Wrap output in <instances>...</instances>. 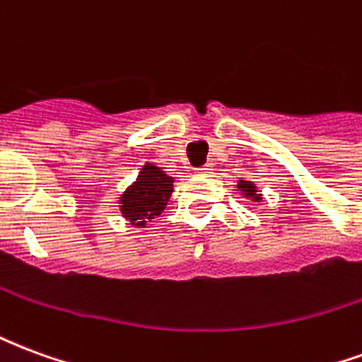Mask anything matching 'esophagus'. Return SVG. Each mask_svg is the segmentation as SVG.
<instances>
[{"label": "esophagus", "instance_id": "1", "mask_svg": "<svg viewBox=\"0 0 362 362\" xmlns=\"http://www.w3.org/2000/svg\"><path fill=\"white\" fill-rule=\"evenodd\" d=\"M211 170H213L211 165H204V166H199V168H196L197 174H209Z\"/></svg>", "mask_w": 362, "mask_h": 362}]
</instances>
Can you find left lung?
Listing matches in <instances>:
<instances>
[{
    "label": "left lung",
    "instance_id": "left-lung-1",
    "mask_svg": "<svg viewBox=\"0 0 362 362\" xmlns=\"http://www.w3.org/2000/svg\"><path fill=\"white\" fill-rule=\"evenodd\" d=\"M236 188H238V194L244 197V199H248V202H254V204H259L262 202V192L258 189V186L254 184V182L246 180V178H240V180L236 182Z\"/></svg>",
    "mask_w": 362,
    "mask_h": 362
}]
</instances>
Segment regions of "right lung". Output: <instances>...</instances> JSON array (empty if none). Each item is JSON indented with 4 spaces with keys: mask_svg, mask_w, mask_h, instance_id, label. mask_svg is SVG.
Segmentation results:
<instances>
[{
    "mask_svg": "<svg viewBox=\"0 0 362 362\" xmlns=\"http://www.w3.org/2000/svg\"><path fill=\"white\" fill-rule=\"evenodd\" d=\"M174 192V178L157 165L145 163L132 182L118 197L119 213L129 225L143 228L147 221L155 219L165 211Z\"/></svg>",
    "mask_w": 362,
    "mask_h": 362,
    "instance_id": "1",
    "label": "right lung"
}]
</instances>
